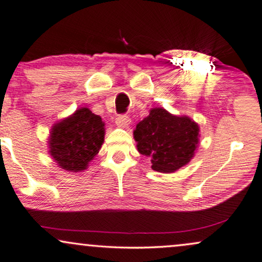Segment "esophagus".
<instances>
[{
	"instance_id": "1",
	"label": "esophagus",
	"mask_w": 262,
	"mask_h": 262,
	"mask_svg": "<svg viewBox=\"0 0 262 262\" xmlns=\"http://www.w3.org/2000/svg\"><path fill=\"white\" fill-rule=\"evenodd\" d=\"M116 124L118 127H122V128H127L129 124H130V118L127 115H120L116 118Z\"/></svg>"
}]
</instances>
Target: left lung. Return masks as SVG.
<instances>
[{"label": "left lung", "mask_w": 262, "mask_h": 262, "mask_svg": "<svg viewBox=\"0 0 262 262\" xmlns=\"http://www.w3.org/2000/svg\"><path fill=\"white\" fill-rule=\"evenodd\" d=\"M138 151L149 157L156 171L175 172L190 162L199 142V127L189 117H179L156 107L134 130Z\"/></svg>", "instance_id": "8db88e82"}]
</instances>
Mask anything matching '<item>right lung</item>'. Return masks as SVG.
Returning <instances> with one entry per match:
<instances>
[{
	"instance_id": "1",
	"label": "right lung",
	"mask_w": 262,
	"mask_h": 262,
	"mask_svg": "<svg viewBox=\"0 0 262 262\" xmlns=\"http://www.w3.org/2000/svg\"><path fill=\"white\" fill-rule=\"evenodd\" d=\"M104 133L102 117L92 114L87 107H81L71 117L54 125L49 152L62 169L81 171L99 152Z\"/></svg>"
}]
</instances>
